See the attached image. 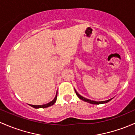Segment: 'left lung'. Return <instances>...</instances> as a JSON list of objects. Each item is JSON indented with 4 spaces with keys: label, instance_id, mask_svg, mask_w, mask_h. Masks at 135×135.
I'll return each mask as SVG.
<instances>
[{
    "label": "left lung",
    "instance_id": "8db88e82",
    "mask_svg": "<svg viewBox=\"0 0 135 135\" xmlns=\"http://www.w3.org/2000/svg\"><path fill=\"white\" fill-rule=\"evenodd\" d=\"M74 90H75V92H76V95H77L79 99H81V100H83V101H84V102H88V103H91V104H96V105L103 104V103H107V102H109V101H110V100H111L112 99H113V98H111V99H109V100H105V101H102V102H96V101H94V100H89V99L85 98L83 97V96H81V95L79 94L78 93L77 91H76V89H74Z\"/></svg>",
    "mask_w": 135,
    "mask_h": 135
}]
</instances>
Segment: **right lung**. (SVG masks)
I'll return each mask as SVG.
<instances>
[{
  "label": "right lung",
  "instance_id": "add662e5",
  "mask_svg": "<svg viewBox=\"0 0 135 135\" xmlns=\"http://www.w3.org/2000/svg\"><path fill=\"white\" fill-rule=\"evenodd\" d=\"M57 91L56 93V96H55L54 99L52 101H51L50 102H49V103H46V104H43V105H30L31 107H33V108L35 109H39V108H46V107H49L50 106H52L55 103H56V100H57Z\"/></svg>",
  "mask_w": 135,
  "mask_h": 135
}]
</instances>
